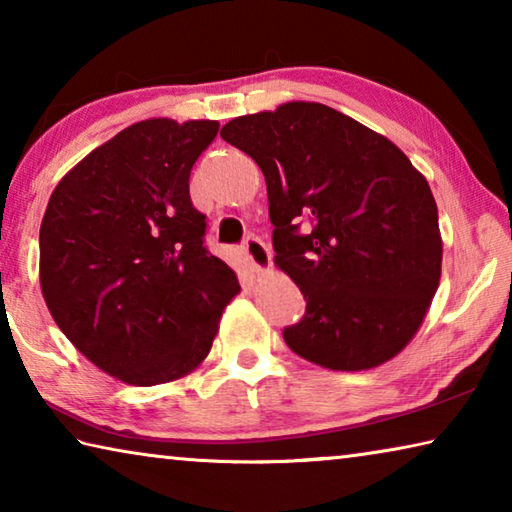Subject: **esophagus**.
<instances>
[{"mask_svg": "<svg viewBox=\"0 0 512 512\" xmlns=\"http://www.w3.org/2000/svg\"><path fill=\"white\" fill-rule=\"evenodd\" d=\"M244 253H246L250 268H253L255 273H264L271 268V250H268V246L262 239H257V237L246 239Z\"/></svg>", "mask_w": 512, "mask_h": 512, "instance_id": "34e87169", "label": "esophagus"}]
</instances>
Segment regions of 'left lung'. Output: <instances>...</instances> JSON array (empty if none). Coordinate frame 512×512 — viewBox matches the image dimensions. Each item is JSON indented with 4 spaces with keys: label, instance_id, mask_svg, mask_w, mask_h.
Returning <instances> with one entry per match:
<instances>
[{
    "label": "left lung",
    "instance_id": "1",
    "mask_svg": "<svg viewBox=\"0 0 512 512\" xmlns=\"http://www.w3.org/2000/svg\"><path fill=\"white\" fill-rule=\"evenodd\" d=\"M221 137L262 169L275 266L307 300L300 323L284 329L289 348L345 372L397 357L443 266L427 178L388 137L314 101L237 117Z\"/></svg>",
    "mask_w": 512,
    "mask_h": 512
}]
</instances>
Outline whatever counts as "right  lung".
Listing matches in <instances>:
<instances>
[{"label": "right lung", "instance_id": "obj_1", "mask_svg": "<svg viewBox=\"0 0 512 512\" xmlns=\"http://www.w3.org/2000/svg\"><path fill=\"white\" fill-rule=\"evenodd\" d=\"M219 121L153 117L69 169L40 223V289L94 366L133 386L194 372L212 350L237 273L203 246L189 173Z\"/></svg>", "mask_w": 512, "mask_h": 512}]
</instances>
